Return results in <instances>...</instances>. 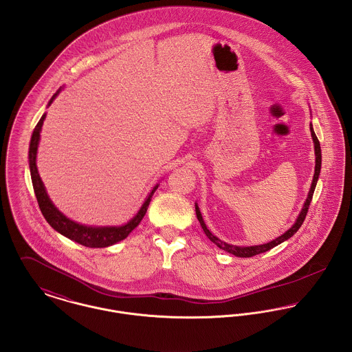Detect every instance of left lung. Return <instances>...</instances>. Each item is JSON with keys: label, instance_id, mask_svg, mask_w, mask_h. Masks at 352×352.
<instances>
[{"label": "left lung", "instance_id": "obj_1", "mask_svg": "<svg viewBox=\"0 0 352 352\" xmlns=\"http://www.w3.org/2000/svg\"><path fill=\"white\" fill-rule=\"evenodd\" d=\"M311 133H312L313 143H314V154H316L314 175H313L312 186H311L309 195H308V198H307V201H305V204H304V208H302V210H301V213H300L297 221L294 223V226H293L289 231H286L285 234H280L279 237H276L275 240L267 243V244L252 245V247H237V245L228 244V243H226V241H221V240L217 239L214 234H212V232H209V230L206 228V226H205V223H204V220H202L201 212H199L198 206L195 205V214H197V219H198V221H199V224H201L204 232L209 237L210 241H213L219 248H221V250H224V251H227V252H230V254H234V256H239V258H251V256H255V255H258V254H262V252H266V251L272 250L275 245H278V244H280L282 241H285V240H287L289 237H292L293 234H296V232L300 230V227L302 226V223H304V220H305V217H307V214H308V209H309V205H311V201H312L313 193H314V189H316V185H317V179H318V175H320V168H321V150H320V142H318V139H317V136H316V133H314V131H313L312 124H311Z\"/></svg>", "mask_w": 352, "mask_h": 352}]
</instances>
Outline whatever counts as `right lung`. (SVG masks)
Instances as JSON below:
<instances>
[{"instance_id":"obj_1","label":"right lung","mask_w":352,"mask_h":352,"mask_svg":"<svg viewBox=\"0 0 352 352\" xmlns=\"http://www.w3.org/2000/svg\"><path fill=\"white\" fill-rule=\"evenodd\" d=\"M59 91H56L54 94V97L51 98L50 104L52 102V100L58 96ZM45 118V115H43L38 122V125L34 129L32 138H31V144H30V168H31V178H32V185H34V190L36 195V199L39 204L40 210L44 216V219L47 220V223L59 234L77 241L79 244L85 245V247H90V248H101V247H108L112 245L115 243H118L120 240L125 239L128 234H131L142 221V219L144 217L150 201L153 198V195L155 193L157 189V185L153 189V192L148 195L147 199L144 201L143 206L140 208V210L138 212V214L125 226L122 227H87V226H80L76 221H72L70 219H67L63 213H60L54 204L51 202L50 197L47 195L45 188L40 179L39 173L36 168V153H38V144H39L40 131H41V125L43 121Z\"/></svg>"}]
</instances>
